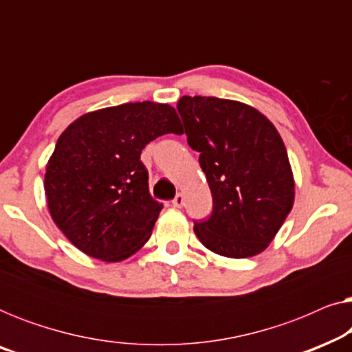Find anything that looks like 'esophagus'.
<instances>
[{
    "mask_svg": "<svg viewBox=\"0 0 352 352\" xmlns=\"http://www.w3.org/2000/svg\"><path fill=\"white\" fill-rule=\"evenodd\" d=\"M173 206H176V208H181L182 205H184V197H182V194H177L175 199H173Z\"/></svg>",
    "mask_w": 352,
    "mask_h": 352,
    "instance_id": "34e87169",
    "label": "esophagus"
}]
</instances>
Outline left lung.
Segmentation results:
<instances>
[{"mask_svg":"<svg viewBox=\"0 0 352 352\" xmlns=\"http://www.w3.org/2000/svg\"><path fill=\"white\" fill-rule=\"evenodd\" d=\"M177 112L213 197L210 218L194 223L195 235L221 256L261 253L295 200L280 134L263 113L237 100L182 96Z\"/></svg>","mask_w":352,"mask_h":352,"instance_id":"left-lung-1","label":"left lung"}]
</instances>
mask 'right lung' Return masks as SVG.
<instances>
[{"label":"right lung","instance_id":"obj_1","mask_svg":"<svg viewBox=\"0 0 352 352\" xmlns=\"http://www.w3.org/2000/svg\"><path fill=\"white\" fill-rule=\"evenodd\" d=\"M168 133H182L176 110L144 100L85 113L60 134L45 192L52 219L76 248L115 263L147 242L163 205L148 194L141 152Z\"/></svg>","mask_w":352,"mask_h":352}]
</instances>
